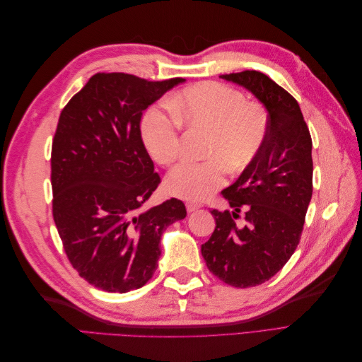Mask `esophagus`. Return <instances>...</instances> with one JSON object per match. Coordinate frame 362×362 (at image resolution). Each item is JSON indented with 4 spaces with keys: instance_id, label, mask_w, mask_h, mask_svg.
Listing matches in <instances>:
<instances>
[{
    "instance_id": "obj_1",
    "label": "esophagus",
    "mask_w": 362,
    "mask_h": 362,
    "mask_svg": "<svg viewBox=\"0 0 362 362\" xmlns=\"http://www.w3.org/2000/svg\"><path fill=\"white\" fill-rule=\"evenodd\" d=\"M185 208H187V211H189V213H193V211H196V210H199V208H201V204H196V202H187V204H185Z\"/></svg>"
}]
</instances>
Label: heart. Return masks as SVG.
Returning <instances> with one entry per match:
<instances>
[{
  "label": "heart",
  "instance_id": "b5f03b06",
  "mask_svg": "<svg viewBox=\"0 0 362 362\" xmlns=\"http://www.w3.org/2000/svg\"><path fill=\"white\" fill-rule=\"evenodd\" d=\"M181 125L208 129L205 161H182L166 180L170 194L202 201L222 187L228 169L242 172L257 160L269 134L264 107L222 83L202 81L152 105L140 124L149 156L169 166L180 157Z\"/></svg>",
  "mask_w": 362,
  "mask_h": 362
}]
</instances>
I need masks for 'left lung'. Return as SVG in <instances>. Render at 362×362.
I'll return each instance as SVG.
<instances>
[{
    "label": "left lung",
    "instance_id": "obj_1",
    "mask_svg": "<svg viewBox=\"0 0 362 362\" xmlns=\"http://www.w3.org/2000/svg\"><path fill=\"white\" fill-rule=\"evenodd\" d=\"M255 95L269 113V134L257 160L222 192L233 211L211 210L216 228L201 252L228 286L269 281L299 245L313 196V140L298 101L258 71L221 75ZM245 227H237L239 211Z\"/></svg>",
    "mask_w": 362,
    "mask_h": 362
}]
</instances>
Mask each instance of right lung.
<instances>
[{
  "label": "right lung",
  "instance_id": "obj_1",
  "mask_svg": "<svg viewBox=\"0 0 362 362\" xmlns=\"http://www.w3.org/2000/svg\"><path fill=\"white\" fill-rule=\"evenodd\" d=\"M182 81L100 72L60 113L51 151L52 217L72 267L96 288L144 287L158 266L164 229L187 214L175 198L140 211L161 182L140 119Z\"/></svg>",
  "mask_w": 362,
  "mask_h": 362
}]
</instances>
